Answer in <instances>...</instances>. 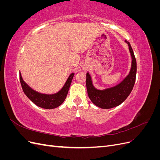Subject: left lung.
I'll return each instance as SVG.
<instances>
[{
	"label": "left lung",
	"mask_w": 160,
	"mask_h": 160,
	"mask_svg": "<svg viewBox=\"0 0 160 160\" xmlns=\"http://www.w3.org/2000/svg\"><path fill=\"white\" fill-rule=\"evenodd\" d=\"M125 42L128 44L132 58V68L129 75L119 84L105 90H98L93 87L89 72L87 73L86 86L88 96L93 103L100 108L111 109L117 107L127 99L133 88L136 77L137 62L129 42Z\"/></svg>",
	"instance_id": "8db88e82"
}]
</instances>
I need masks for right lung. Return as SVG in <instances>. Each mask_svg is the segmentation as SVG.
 <instances>
[{
	"mask_svg": "<svg viewBox=\"0 0 160 160\" xmlns=\"http://www.w3.org/2000/svg\"><path fill=\"white\" fill-rule=\"evenodd\" d=\"M73 76L74 73H71L69 75L68 79H67L65 85L63 86V88L61 89V91L58 92V93L52 95H46L38 93V92L35 91V90L32 89L22 80L21 73L19 74L22 89L27 98L36 105L38 106V107L47 109L56 108L63 103V101L66 99L67 93H68L71 83V81Z\"/></svg>",
	"mask_w": 160,
	"mask_h": 160,
	"instance_id": "add662e5",
	"label": "right lung"
}]
</instances>
